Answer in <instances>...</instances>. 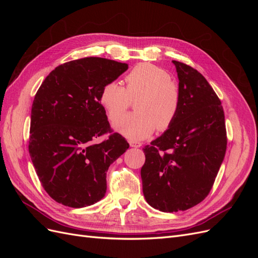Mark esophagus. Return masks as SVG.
Listing matches in <instances>:
<instances>
[{
	"label": "esophagus",
	"instance_id": "34e87169",
	"mask_svg": "<svg viewBox=\"0 0 258 258\" xmlns=\"http://www.w3.org/2000/svg\"><path fill=\"white\" fill-rule=\"evenodd\" d=\"M129 144H130L131 147H136V148L142 146V144L140 143V142H138V141H132V140H131V141H129Z\"/></svg>",
	"mask_w": 258,
	"mask_h": 258
}]
</instances>
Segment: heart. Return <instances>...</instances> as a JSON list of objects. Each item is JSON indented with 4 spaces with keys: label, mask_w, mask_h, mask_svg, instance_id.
Listing matches in <instances>:
<instances>
[{
    "label": "heart",
    "mask_w": 258,
    "mask_h": 258,
    "mask_svg": "<svg viewBox=\"0 0 258 258\" xmlns=\"http://www.w3.org/2000/svg\"><path fill=\"white\" fill-rule=\"evenodd\" d=\"M126 87L116 82L106 84L100 93L110 120L118 119L126 112L131 100L137 112L122 117L114 128L132 140H141L153 135L157 128L163 132L172 126L181 107V91L171 81L170 74L152 63H140L127 74Z\"/></svg>",
    "instance_id": "b5f03b06"
}]
</instances>
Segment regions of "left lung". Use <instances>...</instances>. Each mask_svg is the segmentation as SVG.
Listing matches in <instances>:
<instances>
[{
  "label": "left lung",
  "instance_id": "8db88e82",
  "mask_svg": "<svg viewBox=\"0 0 258 258\" xmlns=\"http://www.w3.org/2000/svg\"><path fill=\"white\" fill-rule=\"evenodd\" d=\"M172 62L181 107L172 126L143 148L141 169L147 204L162 212L200 204L212 188L227 147L221 100L197 70Z\"/></svg>",
  "mask_w": 258,
  "mask_h": 258
}]
</instances>
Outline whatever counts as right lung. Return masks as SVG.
<instances>
[{
    "label": "right lung",
    "mask_w": 258,
    "mask_h": 258,
    "mask_svg": "<svg viewBox=\"0 0 258 258\" xmlns=\"http://www.w3.org/2000/svg\"><path fill=\"white\" fill-rule=\"evenodd\" d=\"M127 69L105 58L77 59L52 70L38 88L29 153L44 189L58 204L84 208L104 197L108 167L129 144L112 134L100 93ZM106 133V140L94 143Z\"/></svg>",
    "instance_id": "add662e5"
}]
</instances>
